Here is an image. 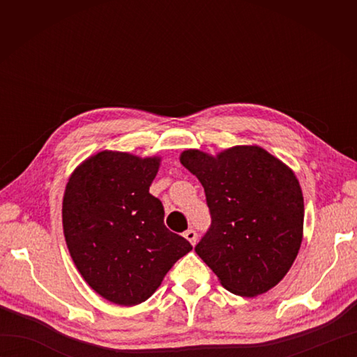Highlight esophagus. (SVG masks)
I'll return each mask as SVG.
<instances>
[{"instance_id": "1", "label": "esophagus", "mask_w": 357, "mask_h": 357, "mask_svg": "<svg viewBox=\"0 0 357 357\" xmlns=\"http://www.w3.org/2000/svg\"><path fill=\"white\" fill-rule=\"evenodd\" d=\"M184 238L190 242L192 245H195L196 244V238H198V234H196V231L195 230H187L185 233H184Z\"/></svg>"}]
</instances>
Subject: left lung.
Returning a JSON list of instances; mask_svg holds the SVG:
<instances>
[{
	"label": "left lung",
	"instance_id": "left-lung-1",
	"mask_svg": "<svg viewBox=\"0 0 357 357\" xmlns=\"http://www.w3.org/2000/svg\"><path fill=\"white\" fill-rule=\"evenodd\" d=\"M179 161L199 179L211 216L195 252L234 294L253 298L278 285L304 233V196L293 170L257 146L216 156L190 149Z\"/></svg>",
	"mask_w": 357,
	"mask_h": 357
}]
</instances>
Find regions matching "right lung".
<instances>
[{
    "label": "right lung",
    "mask_w": 357,
    "mask_h": 357,
    "mask_svg": "<svg viewBox=\"0 0 357 357\" xmlns=\"http://www.w3.org/2000/svg\"><path fill=\"white\" fill-rule=\"evenodd\" d=\"M161 158L104 150L70 174L63 198L67 248L81 276L113 304L147 301L190 242L164 225L149 188Z\"/></svg>",
    "instance_id": "1"
}]
</instances>
